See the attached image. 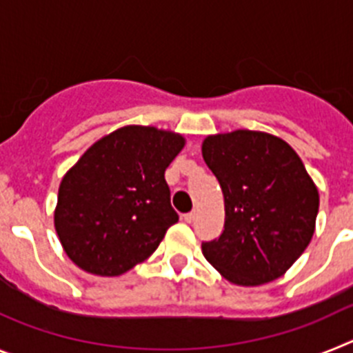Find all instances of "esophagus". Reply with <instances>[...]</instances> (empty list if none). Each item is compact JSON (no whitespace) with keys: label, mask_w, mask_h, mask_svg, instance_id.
<instances>
[{"label":"esophagus","mask_w":353,"mask_h":353,"mask_svg":"<svg viewBox=\"0 0 353 353\" xmlns=\"http://www.w3.org/2000/svg\"><path fill=\"white\" fill-rule=\"evenodd\" d=\"M196 219V212H189V214H183V221L185 223H192Z\"/></svg>","instance_id":"34e87169"}]
</instances>
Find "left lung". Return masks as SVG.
Masks as SVG:
<instances>
[{
	"instance_id": "left-lung-1",
	"label": "left lung",
	"mask_w": 353,
	"mask_h": 353,
	"mask_svg": "<svg viewBox=\"0 0 353 353\" xmlns=\"http://www.w3.org/2000/svg\"><path fill=\"white\" fill-rule=\"evenodd\" d=\"M224 196V232L203 242L208 263L233 285L281 277L310 245L320 196L297 152L260 130L212 134L201 145Z\"/></svg>"
}]
</instances>
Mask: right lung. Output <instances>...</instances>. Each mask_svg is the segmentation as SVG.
Masks as SVG:
<instances>
[{
	"label": "right lung",
	"mask_w": 353,
	"mask_h": 353,
	"mask_svg": "<svg viewBox=\"0 0 353 353\" xmlns=\"http://www.w3.org/2000/svg\"><path fill=\"white\" fill-rule=\"evenodd\" d=\"M183 145L173 130L125 125L93 143L65 173L54 228L79 269L113 277L152 256L179 221L164 171Z\"/></svg>",
	"instance_id": "add662e5"
}]
</instances>
